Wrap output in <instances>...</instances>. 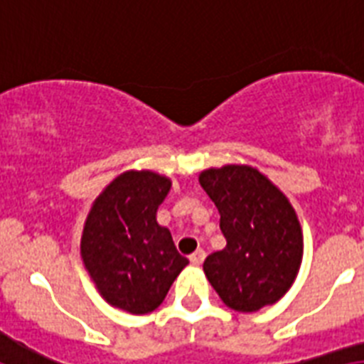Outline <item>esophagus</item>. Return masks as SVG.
I'll use <instances>...</instances> for the list:
<instances>
[{
  "label": "esophagus",
  "mask_w": 364,
  "mask_h": 364,
  "mask_svg": "<svg viewBox=\"0 0 364 364\" xmlns=\"http://www.w3.org/2000/svg\"><path fill=\"white\" fill-rule=\"evenodd\" d=\"M203 260H205V250H203V249H197L196 252L190 256V262H191V264H196V266H199Z\"/></svg>",
  "instance_id": "obj_1"
}]
</instances>
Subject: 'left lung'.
Segmentation results:
<instances>
[{
    "label": "left lung",
    "instance_id": "8db88e82",
    "mask_svg": "<svg viewBox=\"0 0 364 364\" xmlns=\"http://www.w3.org/2000/svg\"><path fill=\"white\" fill-rule=\"evenodd\" d=\"M199 184L220 213L226 247L203 272L228 308L252 314L284 296L298 275L304 235L283 191L249 165L207 168Z\"/></svg>",
    "mask_w": 364,
    "mask_h": 364
}]
</instances>
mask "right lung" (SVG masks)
I'll return each mask as SVG.
<instances>
[{"label":"right lung","mask_w":364,"mask_h":364,"mask_svg":"<svg viewBox=\"0 0 364 364\" xmlns=\"http://www.w3.org/2000/svg\"><path fill=\"white\" fill-rule=\"evenodd\" d=\"M171 184L154 171H127L104 188L87 214L81 260L100 296L127 314L159 308L190 264L156 218Z\"/></svg>","instance_id":"add662e5"}]
</instances>
